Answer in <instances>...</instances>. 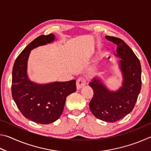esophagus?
<instances>
[{"mask_svg": "<svg viewBox=\"0 0 151 151\" xmlns=\"http://www.w3.org/2000/svg\"><path fill=\"white\" fill-rule=\"evenodd\" d=\"M76 88L79 90L86 85V79L83 77H80L76 80Z\"/></svg>", "mask_w": 151, "mask_h": 151, "instance_id": "esophagus-1", "label": "esophagus"}]
</instances>
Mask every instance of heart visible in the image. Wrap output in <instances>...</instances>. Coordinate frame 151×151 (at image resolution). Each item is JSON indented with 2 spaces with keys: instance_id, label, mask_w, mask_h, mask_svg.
Returning a JSON list of instances; mask_svg holds the SVG:
<instances>
[{
  "instance_id": "1",
  "label": "heart",
  "mask_w": 151,
  "mask_h": 151,
  "mask_svg": "<svg viewBox=\"0 0 151 151\" xmlns=\"http://www.w3.org/2000/svg\"><path fill=\"white\" fill-rule=\"evenodd\" d=\"M106 55H107L106 52H103L101 53L100 55H99V57L96 58V60H95V61H94V65H93V68H94V69L97 67V66H98V64L99 63V61L105 58L106 57Z\"/></svg>"
}]
</instances>
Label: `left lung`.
Returning <instances> with one entry per match:
<instances>
[{
    "mask_svg": "<svg viewBox=\"0 0 151 151\" xmlns=\"http://www.w3.org/2000/svg\"><path fill=\"white\" fill-rule=\"evenodd\" d=\"M105 37L117 46L116 57L121 59L119 66L123 82L118 91H111L100 79L94 78L89 83L94 92L89 107L97 119L114 122L124 118L134 109L141 89V65L133 51L122 39Z\"/></svg>",
    "mask_w": 151,
    "mask_h": 151,
    "instance_id": "8db88e82",
    "label": "left lung"
}]
</instances>
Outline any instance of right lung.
<instances>
[{
    "label": "right lung",
    "instance_id": "right-lung-1",
    "mask_svg": "<svg viewBox=\"0 0 151 151\" xmlns=\"http://www.w3.org/2000/svg\"><path fill=\"white\" fill-rule=\"evenodd\" d=\"M55 39L52 34L38 37L18 56L12 68V98L23 116L37 123L47 124L57 121L63 113L66 98L76 90L75 80L39 85L28 77L30 50Z\"/></svg>",
    "mask_w": 151,
    "mask_h": 151
}]
</instances>
